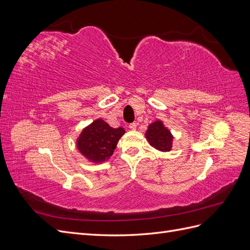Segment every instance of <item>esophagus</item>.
<instances>
[{"label": "esophagus", "instance_id": "34e87169", "mask_svg": "<svg viewBox=\"0 0 250 250\" xmlns=\"http://www.w3.org/2000/svg\"><path fill=\"white\" fill-rule=\"evenodd\" d=\"M137 127H138V124L135 123V122H133V123H130V124H129V128H130L131 130H135V129H137Z\"/></svg>", "mask_w": 250, "mask_h": 250}]
</instances>
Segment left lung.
<instances>
[{
    "instance_id": "obj_1",
    "label": "left lung",
    "mask_w": 250,
    "mask_h": 250,
    "mask_svg": "<svg viewBox=\"0 0 250 250\" xmlns=\"http://www.w3.org/2000/svg\"><path fill=\"white\" fill-rule=\"evenodd\" d=\"M146 138L153 148L167 152L172 147V134L166 128L161 121L150 124L146 132Z\"/></svg>"
}]
</instances>
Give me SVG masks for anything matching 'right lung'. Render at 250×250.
<instances>
[{
    "label": "right lung",
    "mask_w": 250,
    "mask_h": 250,
    "mask_svg": "<svg viewBox=\"0 0 250 250\" xmlns=\"http://www.w3.org/2000/svg\"><path fill=\"white\" fill-rule=\"evenodd\" d=\"M124 132L123 128H111L103 120H96L82 131L77 146L89 161L104 162L113 153L119 139Z\"/></svg>",
    "instance_id": "add662e5"
}]
</instances>
